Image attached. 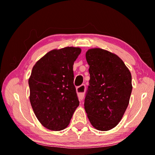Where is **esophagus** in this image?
I'll return each instance as SVG.
<instances>
[{"label":"esophagus","mask_w":155,"mask_h":155,"mask_svg":"<svg viewBox=\"0 0 155 155\" xmlns=\"http://www.w3.org/2000/svg\"><path fill=\"white\" fill-rule=\"evenodd\" d=\"M76 91H77L80 100H82L84 98V91H85V85L84 84H82V85L78 87L77 89H76Z\"/></svg>","instance_id":"34e87169"}]
</instances>
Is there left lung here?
Masks as SVG:
<instances>
[{
  "label": "left lung",
  "mask_w": 155,
  "mask_h": 155,
  "mask_svg": "<svg viewBox=\"0 0 155 155\" xmlns=\"http://www.w3.org/2000/svg\"><path fill=\"white\" fill-rule=\"evenodd\" d=\"M90 80L84 109L91 124L99 130L118 125L128 107L132 92L130 72L116 54L92 48L86 53Z\"/></svg>",
  "instance_id": "8db88e82"
}]
</instances>
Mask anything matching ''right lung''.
<instances>
[{"instance_id": "1", "label": "right lung", "mask_w": 155, "mask_h": 155, "mask_svg": "<svg viewBox=\"0 0 155 155\" xmlns=\"http://www.w3.org/2000/svg\"><path fill=\"white\" fill-rule=\"evenodd\" d=\"M80 53L76 47L52 50L31 71L29 100L37 119L49 130L66 128L79 106L73 66Z\"/></svg>"}]
</instances>
